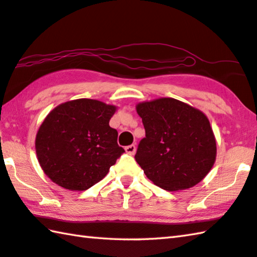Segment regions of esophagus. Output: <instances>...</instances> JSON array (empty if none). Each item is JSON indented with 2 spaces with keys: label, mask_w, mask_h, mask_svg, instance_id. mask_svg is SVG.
Returning <instances> with one entry per match:
<instances>
[{
  "label": "esophagus",
  "mask_w": 257,
  "mask_h": 257,
  "mask_svg": "<svg viewBox=\"0 0 257 257\" xmlns=\"http://www.w3.org/2000/svg\"><path fill=\"white\" fill-rule=\"evenodd\" d=\"M124 151L125 153L129 154V155H134V154L136 153V146H135V145H129V146L124 148Z\"/></svg>",
  "instance_id": "34e87169"
}]
</instances>
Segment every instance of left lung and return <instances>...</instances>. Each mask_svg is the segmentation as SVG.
<instances>
[{"instance_id": "8db88e82", "label": "left lung", "mask_w": 257, "mask_h": 257, "mask_svg": "<svg viewBox=\"0 0 257 257\" xmlns=\"http://www.w3.org/2000/svg\"><path fill=\"white\" fill-rule=\"evenodd\" d=\"M146 137L135 160L154 184L167 191L201 182L216 161V138L207 115L172 97L138 103Z\"/></svg>"}]
</instances>
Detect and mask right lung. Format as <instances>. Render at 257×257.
<instances>
[{"label": "right lung", "instance_id": "obj_1", "mask_svg": "<svg viewBox=\"0 0 257 257\" xmlns=\"http://www.w3.org/2000/svg\"><path fill=\"white\" fill-rule=\"evenodd\" d=\"M116 106L91 99L65 102L50 111L36 136L41 169L54 183L84 191L108 174L124 153L109 121Z\"/></svg>", "mask_w": 257, "mask_h": 257}]
</instances>
